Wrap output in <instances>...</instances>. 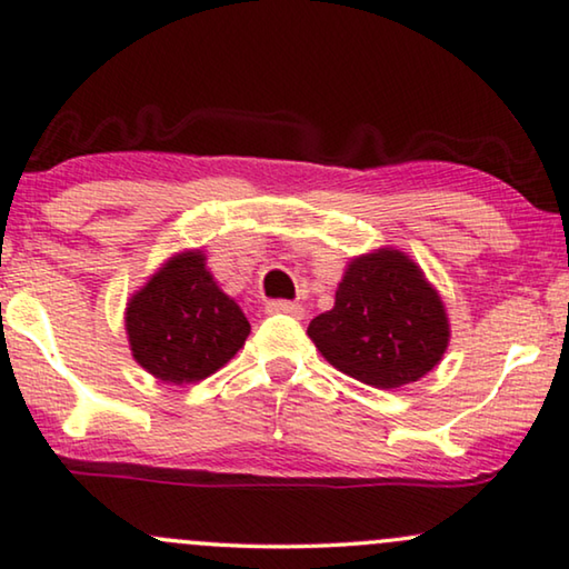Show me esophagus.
<instances>
[{"mask_svg": "<svg viewBox=\"0 0 569 569\" xmlns=\"http://www.w3.org/2000/svg\"><path fill=\"white\" fill-rule=\"evenodd\" d=\"M269 312H284V316H292V318H305V308L298 302H290V300H274L269 302Z\"/></svg>", "mask_w": 569, "mask_h": 569, "instance_id": "34e87169", "label": "esophagus"}]
</instances>
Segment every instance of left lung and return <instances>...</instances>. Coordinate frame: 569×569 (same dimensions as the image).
<instances>
[{
	"label": "left lung",
	"mask_w": 569,
	"mask_h": 569,
	"mask_svg": "<svg viewBox=\"0 0 569 569\" xmlns=\"http://www.w3.org/2000/svg\"><path fill=\"white\" fill-rule=\"evenodd\" d=\"M308 336L339 372L392 390L439 365L451 328L423 269L406 251L382 246L346 264L333 308L310 320Z\"/></svg>",
	"instance_id": "left-lung-1"
}]
</instances>
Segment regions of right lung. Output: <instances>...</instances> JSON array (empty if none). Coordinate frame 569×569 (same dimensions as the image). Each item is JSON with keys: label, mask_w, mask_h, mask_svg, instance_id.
Wrapping results in <instances>:
<instances>
[{"label": "right lung", "mask_w": 569, "mask_h": 569, "mask_svg": "<svg viewBox=\"0 0 569 569\" xmlns=\"http://www.w3.org/2000/svg\"><path fill=\"white\" fill-rule=\"evenodd\" d=\"M130 353L167 385L200 382L243 349L251 326L233 298L220 290L202 249L163 261L128 298Z\"/></svg>", "instance_id": "right-lung-1"}]
</instances>
